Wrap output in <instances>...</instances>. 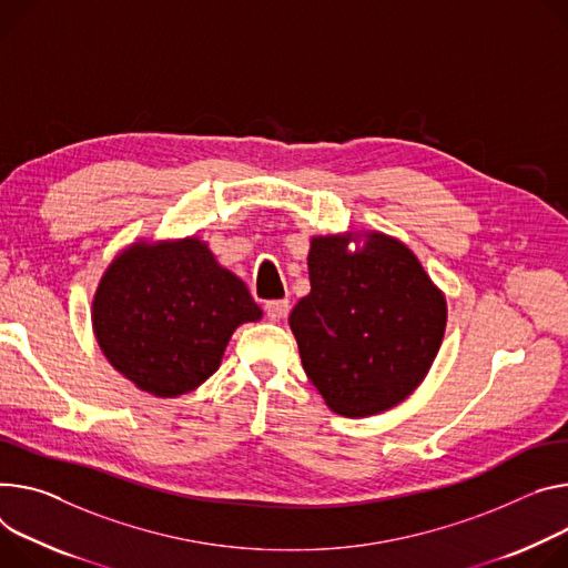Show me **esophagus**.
Instances as JSON below:
<instances>
[{
  "mask_svg": "<svg viewBox=\"0 0 568 568\" xmlns=\"http://www.w3.org/2000/svg\"><path fill=\"white\" fill-rule=\"evenodd\" d=\"M265 313L270 322H281L287 315V301H267L265 303Z\"/></svg>",
  "mask_w": 568,
  "mask_h": 568,
  "instance_id": "obj_1",
  "label": "esophagus"
}]
</instances>
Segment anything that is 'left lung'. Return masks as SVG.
<instances>
[{"mask_svg": "<svg viewBox=\"0 0 568 568\" xmlns=\"http://www.w3.org/2000/svg\"><path fill=\"white\" fill-rule=\"evenodd\" d=\"M307 274L290 328L326 405L363 419L403 403L428 376L448 317L419 257L381 231L315 235Z\"/></svg>", "mask_w": 568, "mask_h": 568, "instance_id": "1", "label": "left lung"}]
</instances>
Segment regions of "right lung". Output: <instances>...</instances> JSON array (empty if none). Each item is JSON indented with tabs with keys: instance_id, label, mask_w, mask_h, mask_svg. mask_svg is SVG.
Segmentation results:
<instances>
[{
	"instance_id": "1",
	"label": "right lung",
	"mask_w": 568,
	"mask_h": 568,
	"mask_svg": "<svg viewBox=\"0 0 568 568\" xmlns=\"http://www.w3.org/2000/svg\"><path fill=\"white\" fill-rule=\"evenodd\" d=\"M246 285L196 235L122 248L92 296V333L138 389L176 398L222 365L237 326L261 322Z\"/></svg>"
}]
</instances>
